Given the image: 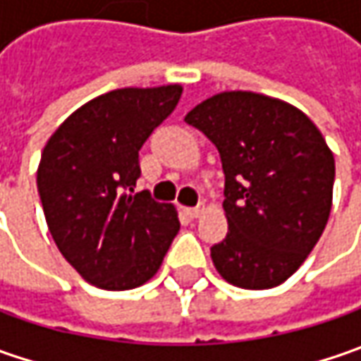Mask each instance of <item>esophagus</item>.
I'll return each instance as SVG.
<instances>
[{
  "instance_id": "obj_1",
  "label": "esophagus",
  "mask_w": 361,
  "mask_h": 361,
  "mask_svg": "<svg viewBox=\"0 0 361 361\" xmlns=\"http://www.w3.org/2000/svg\"><path fill=\"white\" fill-rule=\"evenodd\" d=\"M204 211H207V202H201L199 207H190V209L187 207V209H185V213H187L190 219H197V216H201Z\"/></svg>"
}]
</instances>
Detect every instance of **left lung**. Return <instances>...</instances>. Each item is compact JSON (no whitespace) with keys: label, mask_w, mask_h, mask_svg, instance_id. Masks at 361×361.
I'll return each instance as SVG.
<instances>
[{"label":"left lung","mask_w":361,"mask_h":361,"mask_svg":"<svg viewBox=\"0 0 361 361\" xmlns=\"http://www.w3.org/2000/svg\"><path fill=\"white\" fill-rule=\"evenodd\" d=\"M188 124L219 148L227 237L211 247L219 275L243 289L287 281L326 229L336 160L307 114L279 98L231 90L197 104Z\"/></svg>","instance_id":"1"}]
</instances>
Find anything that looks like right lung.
<instances>
[{"mask_svg":"<svg viewBox=\"0 0 361 361\" xmlns=\"http://www.w3.org/2000/svg\"><path fill=\"white\" fill-rule=\"evenodd\" d=\"M180 94V84L106 92L72 112L42 150L37 190L48 229L90 285L106 291L145 285L180 229L174 204L134 192L138 150Z\"/></svg>","mask_w":361,"mask_h":361,"instance_id":"add662e5","label":"right lung"}]
</instances>
